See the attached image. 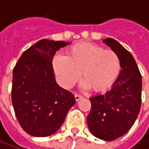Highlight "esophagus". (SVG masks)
Masks as SVG:
<instances>
[{
	"instance_id": "1",
	"label": "esophagus",
	"mask_w": 149,
	"mask_h": 149,
	"mask_svg": "<svg viewBox=\"0 0 149 149\" xmlns=\"http://www.w3.org/2000/svg\"><path fill=\"white\" fill-rule=\"evenodd\" d=\"M82 97H83V96H81V95H79V94H75V99H76V101L80 100Z\"/></svg>"
}]
</instances>
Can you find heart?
I'll use <instances>...</instances> for the list:
<instances>
[{
    "label": "heart",
    "instance_id": "obj_1",
    "mask_svg": "<svg viewBox=\"0 0 149 149\" xmlns=\"http://www.w3.org/2000/svg\"><path fill=\"white\" fill-rule=\"evenodd\" d=\"M52 66L58 83L65 89H71L82 76L84 89L91 88L96 92H101L116 79L121 64L114 51L82 42L72 46L66 57L55 56Z\"/></svg>",
    "mask_w": 149,
    "mask_h": 149
}]
</instances>
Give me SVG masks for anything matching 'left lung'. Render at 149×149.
<instances>
[{
	"instance_id": "left-lung-1",
	"label": "left lung",
	"mask_w": 149,
	"mask_h": 149,
	"mask_svg": "<svg viewBox=\"0 0 149 149\" xmlns=\"http://www.w3.org/2000/svg\"><path fill=\"white\" fill-rule=\"evenodd\" d=\"M120 58L123 68L110 91L90 97L87 124L91 134L104 141H114L133 126L141 104V75L132 54L114 39L104 40Z\"/></svg>"
}]
</instances>
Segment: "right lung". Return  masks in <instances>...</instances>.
Segmentation results:
<instances>
[{
  "label": "right lung",
  "mask_w": 149,
  "mask_h": 149,
  "mask_svg": "<svg viewBox=\"0 0 149 149\" xmlns=\"http://www.w3.org/2000/svg\"><path fill=\"white\" fill-rule=\"evenodd\" d=\"M69 44L43 39L26 50L15 65L12 104L27 134L37 137L54 134L75 104L74 95L56 83L52 64L56 51Z\"/></svg>",
  "instance_id": "right-lung-1"
}]
</instances>
